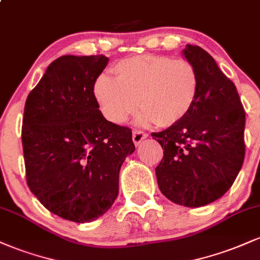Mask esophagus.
<instances>
[{"instance_id":"esophagus-1","label":"esophagus","mask_w":260,"mask_h":260,"mask_svg":"<svg viewBox=\"0 0 260 260\" xmlns=\"http://www.w3.org/2000/svg\"><path fill=\"white\" fill-rule=\"evenodd\" d=\"M148 137V134L145 132H143V131H139V129H133V134H132V138H133V142L136 145H139L140 143H142V140H144L145 138Z\"/></svg>"}]
</instances>
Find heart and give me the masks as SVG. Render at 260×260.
<instances>
[{"label":"heart","mask_w":260,"mask_h":260,"mask_svg":"<svg viewBox=\"0 0 260 260\" xmlns=\"http://www.w3.org/2000/svg\"><path fill=\"white\" fill-rule=\"evenodd\" d=\"M115 79L100 76L94 94L101 111L113 123H123L138 107L144 120L170 127L183 120L194 105L199 79L186 59L140 55L113 67Z\"/></svg>","instance_id":"1"}]
</instances>
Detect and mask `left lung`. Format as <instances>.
<instances>
[{
	"mask_svg": "<svg viewBox=\"0 0 260 260\" xmlns=\"http://www.w3.org/2000/svg\"><path fill=\"white\" fill-rule=\"evenodd\" d=\"M183 55L198 74L196 103L183 120L151 136L164 148L155 169L161 193L196 208L234 184L246 155V112L234 82L205 50L188 44Z\"/></svg>",
	"mask_w": 260,
	"mask_h": 260,
	"instance_id": "8db88e82",
	"label": "left lung"
}]
</instances>
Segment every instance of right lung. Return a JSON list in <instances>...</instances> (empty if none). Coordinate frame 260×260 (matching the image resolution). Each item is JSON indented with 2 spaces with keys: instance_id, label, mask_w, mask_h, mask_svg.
Instances as JSON below:
<instances>
[{
  "instance_id": "add662e5",
  "label": "right lung",
  "mask_w": 260,
  "mask_h": 260,
  "mask_svg": "<svg viewBox=\"0 0 260 260\" xmlns=\"http://www.w3.org/2000/svg\"><path fill=\"white\" fill-rule=\"evenodd\" d=\"M109 58L61 56L25 101L22 127L29 189L47 210L74 222L105 214L134 151L132 129L107 121L94 94Z\"/></svg>"
}]
</instances>
